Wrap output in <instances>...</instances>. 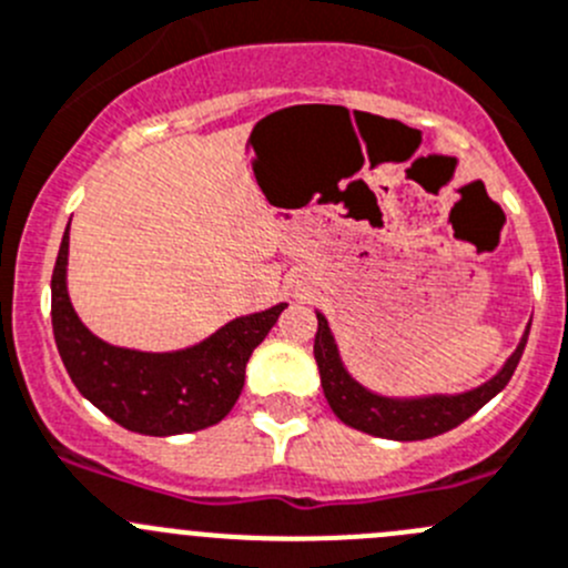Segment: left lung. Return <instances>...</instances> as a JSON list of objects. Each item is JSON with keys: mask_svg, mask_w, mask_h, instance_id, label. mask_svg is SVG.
<instances>
[{"mask_svg": "<svg viewBox=\"0 0 568 568\" xmlns=\"http://www.w3.org/2000/svg\"><path fill=\"white\" fill-rule=\"evenodd\" d=\"M316 318L318 329L316 341H313V355H316L318 377H322L324 396H327L333 413L355 430L377 438H390V442H424V438L442 436V433L453 430L469 416H475L514 377L521 352H525L527 335H530V324H527L514 355L505 361V366L491 379H486L477 388L464 390V394L388 396L366 388L346 372L327 318L318 311Z\"/></svg>", "mask_w": 568, "mask_h": 568, "instance_id": "1", "label": "left lung"}]
</instances>
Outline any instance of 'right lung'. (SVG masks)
Segmentation results:
<instances>
[{
  "instance_id": "1",
  "label": "right lung",
  "mask_w": 568,
  "mask_h": 568,
  "mask_svg": "<svg viewBox=\"0 0 568 568\" xmlns=\"http://www.w3.org/2000/svg\"><path fill=\"white\" fill-rule=\"evenodd\" d=\"M69 227L52 272V329L60 361L82 396L141 436H180L219 424L244 388L246 361L274 327L285 302L239 316L205 341L174 352H141L97 338L65 288Z\"/></svg>"
}]
</instances>
